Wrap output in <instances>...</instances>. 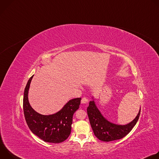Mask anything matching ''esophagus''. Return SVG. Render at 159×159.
Listing matches in <instances>:
<instances>
[{"mask_svg": "<svg viewBox=\"0 0 159 159\" xmlns=\"http://www.w3.org/2000/svg\"><path fill=\"white\" fill-rule=\"evenodd\" d=\"M81 102H82V104H86V103H87V102H88V99H87V98L84 97V98L82 99V100H81Z\"/></svg>", "mask_w": 159, "mask_h": 159, "instance_id": "34e87169", "label": "esophagus"}]
</instances>
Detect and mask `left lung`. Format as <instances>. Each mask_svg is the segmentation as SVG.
Wrapping results in <instances>:
<instances>
[{
	"instance_id": "obj_1",
	"label": "left lung",
	"mask_w": 159,
	"mask_h": 159,
	"mask_svg": "<svg viewBox=\"0 0 159 159\" xmlns=\"http://www.w3.org/2000/svg\"><path fill=\"white\" fill-rule=\"evenodd\" d=\"M140 110L134 120L126 125H115L106 120L96 106L94 101H90L87 112L96 137L101 141L111 142L123 138L131 131L139 120Z\"/></svg>"
}]
</instances>
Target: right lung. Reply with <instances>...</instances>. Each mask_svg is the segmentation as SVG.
<instances>
[{"instance_id": "1", "label": "right lung", "mask_w": 159, "mask_h": 159, "mask_svg": "<svg viewBox=\"0 0 159 159\" xmlns=\"http://www.w3.org/2000/svg\"><path fill=\"white\" fill-rule=\"evenodd\" d=\"M33 76L29 79L24 93L23 111L26 123L30 130L43 141L53 143L63 142L70 134L73 115L79 107L81 98L70 100L55 114L40 115L28 101V90Z\"/></svg>"}]
</instances>
